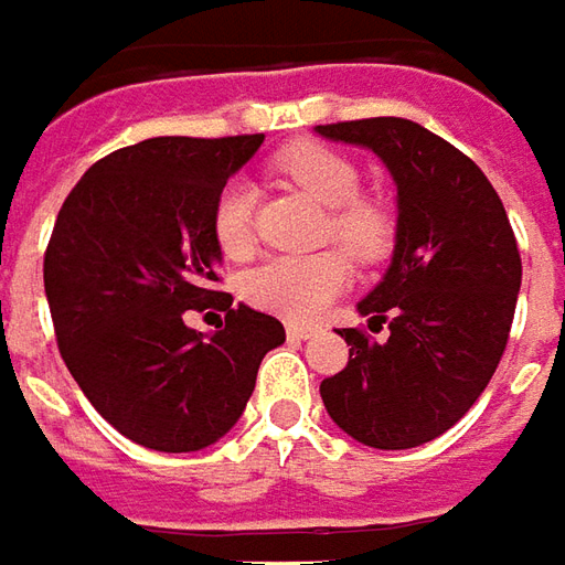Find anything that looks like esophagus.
Listing matches in <instances>:
<instances>
[{
	"mask_svg": "<svg viewBox=\"0 0 565 565\" xmlns=\"http://www.w3.org/2000/svg\"><path fill=\"white\" fill-rule=\"evenodd\" d=\"M313 332H317V327H308V323H289L286 327V335H289L291 342H305Z\"/></svg>",
	"mask_w": 565,
	"mask_h": 565,
	"instance_id": "1",
	"label": "esophagus"
}]
</instances>
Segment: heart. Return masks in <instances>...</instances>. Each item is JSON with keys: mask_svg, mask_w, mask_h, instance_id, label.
<instances>
[{"mask_svg": "<svg viewBox=\"0 0 565 565\" xmlns=\"http://www.w3.org/2000/svg\"><path fill=\"white\" fill-rule=\"evenodd\" d=\"M276 168L301 185L310 199L332 207V221H329L332 236L351 255L373 260L388 248L392 223L382 207L358 199L361 177L344 154L320 142H295L279 151ZM252 211H255L252 183L233 180L223 185L211 211V230L217 238V248L226 257L248 255ZM348 279H351V264L342 252L276 255L242 276V298L286 320H310L348 286Z\"/></svg>", "mask_w": 565, "mask_h": 565, "instance_id": "heart-1", "label": "heart"}]
</instances>
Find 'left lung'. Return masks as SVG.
<instances>
[{
    "instance_id": "obj_1",
    "label": "left lung",
    "mask_w": 565,
    "mask_h": 565,
    "mask_svg": "<svg viewBox=\"0 0 565 565\" xmlns=\"http://www.w3.org/2000/svg\"><path fill=\"white\" fill-rule=\"evenodd\" d=\"M317 132L376 151L397 185L392 264L358 305L388 339L339 329L348 366L320 382V395L354 441L416 448L448 433L501 363L522 282L516 236L476 161L414 120L366 117Z\"/></svg>"
}]
</instances>
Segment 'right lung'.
I'll return each mask as SVG.
<instances>
[{
  "label": "right lung",
  "mask_w": 565,
  "mask_h": 565,
  "mask_svg": "<svg viewBox=\"0 0 565 565\" xmlns=\"http://www.w3.org/2000/svg\"><path fill=\"white\" fill-rule=\"evenodd\" d=\"M264 136H158L111 151L64 199L43 260L71 376L130 441L202 450L236 426L282 323L217 291L211 211ZM221 307L211 337L185 309Z\"/></svg>",
  "instance_id": "obj_1"
}]
</instances>
